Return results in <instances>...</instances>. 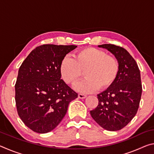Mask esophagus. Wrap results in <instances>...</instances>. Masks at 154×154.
<instances>
[{
    "label": "esophagus",
    "mask_w": 154,
    "mask_h": 154,
    "mask_svg": "<svg viewBox=\"0 0 154 154\" xmlns=\"http://www.w3.org/2000/svg\"><path fill=\"white\" fill-rule=\"evenodd\" d=\"M85 97H86V95L83 94H78V98H79L83 99V98H85Z\"/></svg>",
    "instance_id": "esophagus-1"
}]
</instances>
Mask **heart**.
Instances as JSON below:
<instances>
[{
	"mask_svg": "<svg viewBox=\"0 0 154 154\" xmlns=\"http://www.w3.org/2000/svg\"><path fill=\"white\" fill-rule=\"evenodd\" d=\"M119 71V62L116 57L94 48L78 51L74 55V59L65 56L60 65L62 79L68 84H75L82 77V71H84L86 79L74 86L75 90L82 93L107 89L116 80Z\"/></svg>",
	"mask_w": 154,
	"mask_h": 154,
	"instance_id": "heart-1",
	"label": "heart"
}]
</instances>
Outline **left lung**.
I'll list each match as a JSON object with an SVG mask.
<instances>
[{
  "mask_svg": "<svg viewBox=\"0 0 154 154\" xmlns=\"http://www.w3.org/2000/svg\"><path fill=\"white\" fill-rule=\"evenodd\" d=\"M118 60L119 71L111 86L97 95L98 105L90 115L104 129L117 131L125 127L136 115L142 94L140 73L136 61L122 47L103 44Z\"/></svg>",
  "mask_w": 154,
  "mask_h": 154,
  "instance_id": "left-lung-1",
  "label": "left lung"
}]
</instances>
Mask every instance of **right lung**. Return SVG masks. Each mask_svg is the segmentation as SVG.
<instances>
[{"label":"right lung","instance_id":"add662e5","mask_svg":"<svg viewBox=\"0 0 154 154\" xmlns=\"http://www.w3.org/2000/svg\"><path fill=\"white\" fill-rule=\"evenodd\" d=\"M76 45L36 47L21 65L15 85L18 116L34 132L47 133L60 123L77 93L61 79L60 65Z\"/></svg>","mask_w":154,"mask_h":154}]
</instances>
